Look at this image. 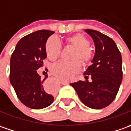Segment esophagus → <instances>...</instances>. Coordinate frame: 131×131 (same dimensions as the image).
Masks as SVG:
<instances>
[{
  "instance_id": "1",
  "label": "esophagus",
  "mask_w": 131,
  "mask_h": 131,
  "mask_svg": "<svg viewBox=\"0 0 131 131\" xmlns=\"http://www.w3.org/2000/svg\"><path fill=\"white\" fill-rule=\"evenodd\" d=\"M62 85H67V84L69 83L68 82H67V81H64V80H61V82H60Z\"/></svg>"
}]
</instances>
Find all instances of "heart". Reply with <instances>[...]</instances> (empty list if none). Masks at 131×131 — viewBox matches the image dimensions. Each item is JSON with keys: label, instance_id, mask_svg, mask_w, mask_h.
<instances>
[{"label": "heart", "instance_id": "1", "mask_svg": "<svg viewBox=\"0 0 131 131\" xmlns=\"http://www.w3.org/2000/svg\"><path fill=\"white\" fill-rule=\"evenodd\" d=\"M66 43L72 46L70 61H61L54 64L51 67V72L54 76L61 80H70L80 67V61L86 64L91 60L93 53L89 48L90 41L83 35L76 33L65 38ZM46 51L51 61H55L60 55L61 46L60 42L55 38H50L46 43Z\"/></svg>", "mask_w": 131, "mask_h": 131}]
</instances>
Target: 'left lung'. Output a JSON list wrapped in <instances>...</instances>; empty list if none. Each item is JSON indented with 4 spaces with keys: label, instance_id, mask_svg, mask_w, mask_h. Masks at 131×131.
<instances>
[{
    "label": "left lung",
    "instance_id": "obj_1",
    "mask_svg": "<svg viewBox=\"0 0 131 131\" xmlns=\"http://www.w3.org/2000/svg\"><path fill=\"white\" fill-rule=\"evenodd\" d=\"M95 46V54L83 73L85 80L70 85L85 106L99 110L114 101L123 80L122 57L115 41L102 32L86 29ZM91 80H88V77Z\"/></svg>",
    "mask_w": 131,
    "mask_h": 131
}]
</instances>
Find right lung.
<instances>
[{
  "mask_svg": "<svg viewBox=\"0 0 131 131\" xmlns=\"http://www.w3.org/2000/svg\"><path fill=\"white\" fill-rule=\"evenodd\" d=\"M54 33L50 30H38L27 35L17 43L10 60V83L17 97L25 106L40 110L51 104L54 98L46 92L38 70L46 58V43Z\"/></svg>",
  "mask_w": 131,
  "mask_h": 131,
  "instance_id": "right-lung-1",
  "label": "right lung"
}]
</instances>
